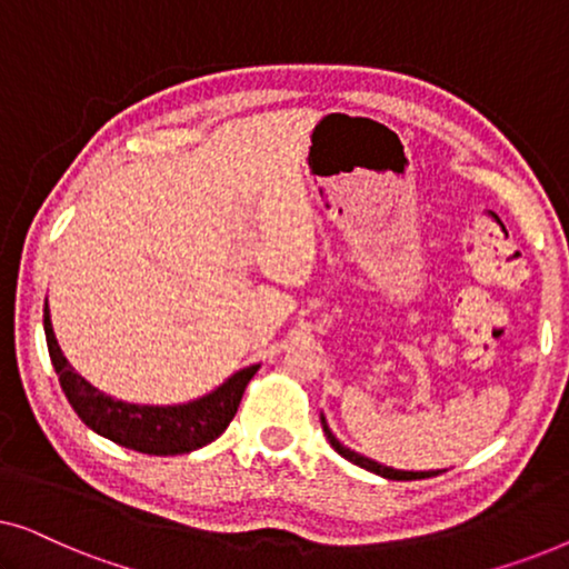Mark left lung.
I'll use <instances>...</instances> for the list:
<instances>
[{
    "mask_svg": "<svg viewBox=\"0 0 569 569\" xmlns=\"http://www.w3.org/2000/svg\"><path fill=\"white\" fill-rule=\"evenodd\" d=\"M321 427H323L326 438H329V442H331V448L337 450V453H339L341 458H347V461H352L355 466H360V469L378 473V477H383V479H396V481L430 479V477H438V473L446 471V469H442V471H440V469H430V471H401V469H391V466H383V463L372 461V458H368V456L355 453V450H349L347 446H341V442L337 440V435L331 432V427H329V422H326V417H323V415H321Z\"/></svg>",
    "mask_w": 569,
    "mask_h": 569,
    "instance_id": "1",
    "label": "left lung"
}]
</instances>
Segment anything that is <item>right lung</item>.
<instances>
[{
	"mask_svg": "<svg viewBox=\"0 0 569 569\" xmlns=\"http://www.w3.org/2000/svg\"><path fill=\"white\" fill-rule=\"evenodd\" d=\"M43 331L53 370H57L59 383L64 388L77 417L100 438L147 456L191 453V450L204 448L220 438L236 417L248 380L259 370V365L240 368L214 391L183 403H166V407L131 403L103 393L69 365L57 341V333H53L49 300L43 306Z\"/></svg>",
	"mask_w": 569,
	"mask_h": 569,
	"instance_id": "1",
	"label": "right lung"
}]
</instances>
